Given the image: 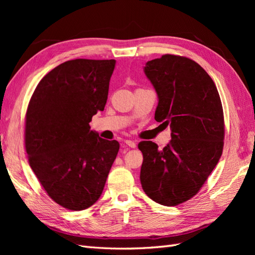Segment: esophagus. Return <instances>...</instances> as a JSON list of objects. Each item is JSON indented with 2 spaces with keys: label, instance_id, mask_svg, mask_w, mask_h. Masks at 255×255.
<instances>
[{
  "label": "esophagus",
  "instance_id": "34e87169",
  "mask_svg": "<svg viewBox=\"0 0 255 255\" xmlns=\"http://www.w3.org/2000/svg\"><path fill=\"white\" fill-rule=\"evenodd\" d=\"M125 143H126L129 148H136V142L132 141V140H125Z\"/></svg>",
  "mask_w": 255,
  "mask_h": 255
}]
</instances>
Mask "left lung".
<instances>
[{"instance_id": "obj_1", "label": "left lung", "mask_w": 255, "mask_h": 255, "mask_svg": "<svg viewBox=\"0 0 255 255\" xmlns=\"http://www.w3.org/2000/svg\"><path fill=\"white\" fill-rule=\"evenodd\" d=\"M143 71L158 95L154 119L170 126L172 139L162 150L152 141L138 144L140 182L155 203L175 206L196 195L218 163L223 106L214 81L191 59L164 55L148 61Z\"/></svg>"}]
</instances>
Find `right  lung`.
I'll list each match as a JSON object with an SVG mask.
<instances>
[{"mask_svg":"<svg viewBox=\"0 0 255 255\" xmlns=\"http://www.w3.org/2000/svg\"><path fill=\"white\" fill-rule=\"evenodd\" d=\"M116 60L75 59L59 64L38 83L26 113L25 147L31 170L62 207L96 203L119 143L91 130L104 111Z\"/></svg>","mask_w":255,"mask_h":255,"instance_id":"right-lung-1","label":"right lung"}]
</instances>
